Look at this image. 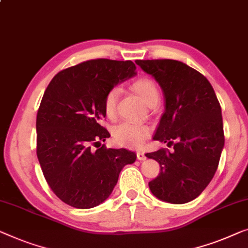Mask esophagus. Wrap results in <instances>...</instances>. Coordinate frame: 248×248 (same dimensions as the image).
I'll use <instances>...</instances> for the list:
<instances>
[{"instance_id":"obj_1","label":"esophagus","mask_w":248,"mask_h":248,"mask_svg":"<svg viewBox=\"0 0 248 248\" xmlns=\"http://www.w3.org/2000/svg\"><path fill=\"white\" fill-rule=\"evenodd\" d=\"M136 156H138V160L140 161H144L146 159L144 152H142V151H138V152H136Z\"/></svg>"}]
</instances>
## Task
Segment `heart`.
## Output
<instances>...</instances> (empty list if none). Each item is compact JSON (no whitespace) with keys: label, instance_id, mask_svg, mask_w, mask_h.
I'll list each match as a JSON object with an SVG mask.
<instances>
[{"label":"heart","instance_id":"b5f03b06","mask_svg":"<svg viewBox=\"0 0 248 248\" xmlns=\"http://www.w3.org/2000/svg\"><path fill=\"white\" fill-rule=\"evenodd\" d=\"M132 89L146 105L154 106L159 100V89L156 85L149 78L133 82ZM120 96V88H110L104 99V112L108 118H114L116 115V104ZM151 134V127L146 124L124 122L118 124L113 130V138L118 145L127 148H142Z\"/></svg>","mask_w":248,"mask_h":248}]
</instances>
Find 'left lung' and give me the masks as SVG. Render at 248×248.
<instances>
[{"label":"left lung","instance_id":"obj_1","mask_svg":"<svg viewBox=\"0 0 248 248\" xmlns=\"http://www.w3.org/2000/svg\"><path fill=\"white\" fill-rule=\"evenodd\" d=\"M159 82L166 109L153 140L173 151L160 149L145 156L160 164V173L149 182L162 202H191L209 185L224 149L221 107L206 77L178 60H136Z\"/></svg>","mask_w":248,"mask_h":248}]
</instances>
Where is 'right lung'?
<instances>
[{"label": "right lung", "mask_w": 248, "mask_h": 248, "mask_svg": "<svg viewBox=\"0 0 248 248\" xmlns=\"http://www.w3.org/2000/svg\"><path fill=\"white\" fill-rule=\"evenodd\" d=\"M135 69L131 60H88L59 71L46 89L37 114V155L50 188L71 207L105 202L122 169L135 162L132 151L100 146L110 136L100 125L107 92Z\"/></svg>", "instance_id": "1"}]
</instances>
